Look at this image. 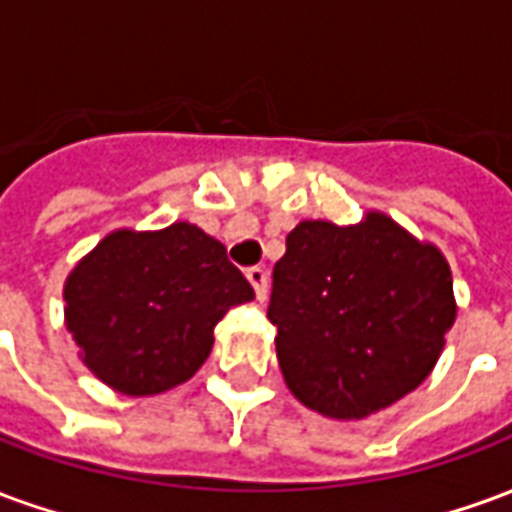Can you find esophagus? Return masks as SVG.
Segmentation results:
<instances>
[{
	"label": "esophagus",
	"mask_w": 512,
	"mask_h": 512,
	"mask_svg": "<svg viewBox=\"0 0 512 512\" xmlns=\"http://www.w3.org/2000/svg\"><path fill=\"white\" fill-rule=\"evenodd\" d=\"M246 279L252 282V288H255L257 299H260V301L266 299V296H268V274H266V268H260V266L246 268Z\"/></svg>",
	"instance_id": "1"
}]
</instances>
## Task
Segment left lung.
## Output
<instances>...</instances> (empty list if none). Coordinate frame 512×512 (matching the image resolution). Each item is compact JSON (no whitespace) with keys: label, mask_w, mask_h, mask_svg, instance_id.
I'll return each instance as SVG.
<instances>
[{"label":"left lung","mask_w":512,"mask_h":512,"mask_svg":"<svg viewBox=\"0 0 512 512\" xmlns=\"http://www.w3.org/2000/svg\"><path fill=\"white\" fill-rule=\"evenodd\" d=\"M268 321L290 392L323 417L365 419L436 365L455 321L450 266L384 213L301 222L274 266Z\"/></svg>","instance_id":"8db88e82"}]
</instances>
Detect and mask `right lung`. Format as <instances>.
Wrapping results in <instances>:
<instances>
[{
    "instance_id": "obj_1",
    "label": "right lung",
    "mask_w": 512,
    "mask_h": 512,
    "mask_svg": "<svg viewBox=\"0 0 512 512\" xmlns=\"http://www.w3.org/2000/svg\"><path fill=\"white\" fill-rule=\"evenodd\" d=\"M255 299L216 238L189 222L106 235L65 282V323L84 365L131 397L183 384L230 307Z\"/></svg>"
}]
</instances>
